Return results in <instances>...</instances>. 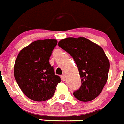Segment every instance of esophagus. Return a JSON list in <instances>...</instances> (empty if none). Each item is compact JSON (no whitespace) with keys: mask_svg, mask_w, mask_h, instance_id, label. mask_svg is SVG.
Instances as JSON below:
<instances>
[{"mask_svg":"<svg viewBox=\"0 0 124 124\" xmlns=\"http://www.w3.org/2000/svg\"><path fill=\"white\" fill-rule=\"evenodd\" d=\"M61 79H62L63 81H65V80H66V76H65V74H63V75L61 76Z\"/></svg>","mask_w":124,"mask_h":124,"instance_id":"esophagus-1","label":"esophagus"}]
</instances>
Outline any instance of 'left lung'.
Here are the masks:
<instances>
[{
  "mask_svg": "<svg viewBox=\"0 0 124 124\" xmlns=\"http://www.w3.org/2000/svg\"><path fill=\"white\" fill-rule=\"evenodd\" d=\"M74 58L81 79V87L74 92L82 102H88L99 95L108 78L109 61L101 46L86 38L69 37L58 43Z\"/></svg>",
  "mask_w": 124,
  "mask_h": 124,
  "instance_id": "left-lung-1",
  "label": "left lung"
}]
</instances>
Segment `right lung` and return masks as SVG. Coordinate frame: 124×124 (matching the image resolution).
Segmentation results:
<instances>
[{
  "label": "right lung",
  "instance_id": "1",
  "mask_svg": "<svg viewBox=\"0 0 124 124\" xmlns=\"http://www.w3.org/2000/svg\"><path fill=\"white\" fill-rule=\"evenodd\" d=\"M57 43L54 39L37 40L18 54L14 76L20 88L30 99L37 102L49 99L61 82L48 61Z\"/></svg>",
  "mask_w": 124,
  "mask_h": 124
}]
</instances>
